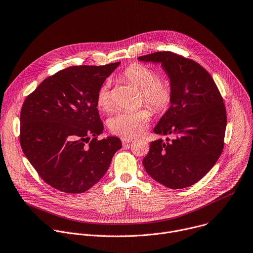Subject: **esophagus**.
Returning <instances> with one entry per match:
<instances>
[{
  "instance_id": "obj_1",
  "label": "esophagus",
  "mask_w": 253,
  "mask_h": 253,
  "mask_svg": "<svg viewBox=\"0 0 253 253\" xmlns=\"http://www.w3.org/2000/svg\"><path fill=\"white\" fill-rule=\"evenodd\" d=\"M121 141H122V144H123V145H126V144L131 143V142L133 141V139H132V138H129V137H122V138H121Z\"/></svg>"
}]
</instances>
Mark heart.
I'll return each instance as SVG.
<instances>
[{"instance_id":"heart-1","label":"heart","mask_w":253,"mask_h":253,"mask_svg":"<svg viewBox=\"0 0 253 253\" xmlns=\"http://www.w3.org/2000/svg\"><path fill=\"white\" fill-rule=\"evenodd\" d=\"M124 78L142 90L144 101L155 111L163 112L169 107L172 100V87L166 80L158 79L157 72L143 64L134 63L124 71ZM97 107L108 112L112 109L109 92V82L103 83L97 92ZM151 111L143 108L137 111H122L114 114L108 121L112 133L125 137H135L143 133L149 126Z\"/></svg>"}]
</instances>
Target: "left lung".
I'll use <instances>...</instances> for the list:
<instances>
[{
    "label": "left lung",
    "instance_id": "8db88e82",
    "mask_svg": "<svg viewBox=\"0 0 253 253\" xmlns=\"http://www.w3.org/2000/svg\"><path fill=\"white\" fill-rule=\"evenodd\" d=\"M138 60L161 64L172 87L170 107L154 128L166 141L150 143L143 166L152 179L167 188H188L207 175L222 152L223 100L210 73L192 59L160 51Z\"/></svg>",
    "mask_w": 253,
    "mask_h": 253
}]
</instances>
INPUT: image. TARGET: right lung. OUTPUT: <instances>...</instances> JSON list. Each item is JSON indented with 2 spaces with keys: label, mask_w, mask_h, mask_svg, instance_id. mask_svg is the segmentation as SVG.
Instances as JSON below:
<instances>
[{
  "label": "right lung",
  "mask_w": 253,
  "mask_h": 253,
  "mask_svg": "<svg viewBox=\"0 0 253 253\" xmlns=\"http://www.w3.org/2000/svg\"><path fill=\"white\" fill-rule=\"evenodd\" d=\"M120 62L71 66L44 79L21 111V146L42 179L67 194H81L105 175L118 137L103 132L96 98Z\"/></svg>",
  "instance_id": "right-lung-1"
}]
</instances>
